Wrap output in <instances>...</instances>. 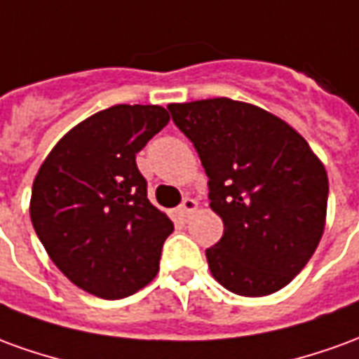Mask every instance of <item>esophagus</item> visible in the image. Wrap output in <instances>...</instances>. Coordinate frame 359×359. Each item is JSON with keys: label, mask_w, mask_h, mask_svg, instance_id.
<instances>
[{"label": "esophagus", "mask_w": 359, "mask_h": 359, "mask_svg": "<svg viewBox=\"0 0 359 359\" xmlns=\"http://www.w3.org/2000/svg\"><path fill=\"white\" fill-rule=\"evenodd\" d=\"M198 210V202L196 200H192V198H184V202L180 203L179 208V215L182 219H187L190 213H194V211Z\"/></svg>", "instance_id": "obj_1"}]
</instances>
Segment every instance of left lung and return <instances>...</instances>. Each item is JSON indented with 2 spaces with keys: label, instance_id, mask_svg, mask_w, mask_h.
Instances as JSON below:
<instances>
[{
  "label": "left lung",
  "instance_id": "obj_1",
  "mask_svg": "<svg viewBox=\"0 0 359 359\" xmlns=\"http://www.w3.org/2000/svg\"><path fill=\"white\" fill-rule=\"evenodd\" d=\"M194 144L223 219L205 250L211 275L241 296L285 288L313 256L327 219L329 179L321 159L283 118L229 97L169 103Z\"/></svg>",
  "mask_w": 359,
  "mask_h": 359
}]
</instances>
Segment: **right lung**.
Wrapping results in <instances>:
<instances>
[{"mask_svg":"<svg viewBox=\"0 0 359 359\" xmlns=\"http://www.w3.org/2000/svg\"><path fill=\"white\" fill-rule=\"evenodd\" d=\"M169 123L161 105H113L73 126L38 169L30 219L73 285L121 300L159 271L172 221L148 200L136 154Z\"/></svg>","mask_w":359,"mask_h":359,"instance_id":"add662e5","label":"right lung"}]
</instances>
